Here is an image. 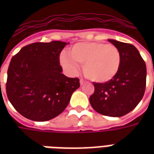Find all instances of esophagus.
<instances>
[{"label":"esophagus","instance_id":"esophagus-1","mask_svg":"<svg viewBox=\"0 0 154 154\" xmlns=\"http://www.w3.org/2000/svg\"><path fill=\"white\" fill-rule=\"evenodd\" d=\"M85 83H86V82H85V81L82 80V79H80V85H81V86H83Z\"/></svg>","mask_w":154,"mask_h":154}]
</instances>
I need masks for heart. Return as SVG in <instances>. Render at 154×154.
<instances>
[{"instance_id":"b5f03b06","label":"heart","mask_w":154,"mask_h":154,"mask_svg":"<svg viewBox=\"0 0 154 154\" xmlns=\"http://www.w3.org/2000/svg\"><path fill=\"white\" fill-rule=\"evenodd\" d=\"M60 63L70 74H76L77 64L82 65L87 79L104 83L112 80L118 74L121 57L118 48L101 42H84L74 44L67 54H62Z\"/></svg>"}]
</instances>
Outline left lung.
I'll return each instance as SVG.
<instances>
[{
    "label": "left lung",
    "instance_id": "obj_1",
    "mask_svg": "<svg viewBox=\"0 0 154 154\" xmlns=\"http://www.w3.org/2000/svg\"><path fill=\"white\" fill-rule=\"evenodd\" d=\"M119 51L121 64L118 74L105 83L94 82L90 97L94 110L103 116L120 117L129 113L142 100L146 87L145 62L134 45L108 39Z\"/></svg>",
    "mask_w": 154,
    "mask_h": 154
}]
</instances>
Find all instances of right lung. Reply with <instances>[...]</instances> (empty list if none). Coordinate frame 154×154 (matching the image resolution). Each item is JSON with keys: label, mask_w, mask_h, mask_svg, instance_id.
Masks as SVG:
<instances>
[{"label": "right lung", "mask_w": 154, "mask_h": 154, "mask_svg": "<svg viewBox=\"0 0 154 154\" xmlns=\"http://www.w3.org/2000/svg\"><path fill=\"white\" fill-rule=\"evenodd\" d=\"M68 43L52 41L23 47L9 65L6 94L22 116L34 121H46L63 111L79 79L62 73L59 54Z\"/></svg>", "instance_id": "add662e5"}]
</instances>
